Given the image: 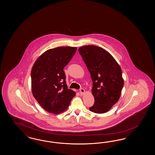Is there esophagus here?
I'll return each mask as SVG.
<instances>
[{
  "label": "esophagus",
  "mask_w": 155,
  "mask_h": 155,
  "mask_svg": "<svg viewBox=\"0 0 155 155\" xmlns=\"http://www.w3.org/2000/svg\"><path fill=\"white\" fill-rule=\"evenodd\" d=\"M80 94L81 95H84V93H85V90L84 89H83V88H81V89H80Z\"/></svg>",
  "instance_id": "1"
}]
</instances>
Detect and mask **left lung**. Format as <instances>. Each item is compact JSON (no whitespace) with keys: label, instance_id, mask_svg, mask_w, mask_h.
I'll use <instances>...</instances> for the list:
<instances>
[{"label":"left lung","instance_id":"obj_1","mask_svg":"<svg viewBox=\"0 0 155 155\" xmlns=\"http://www.w3.org/2000/svg\"><path fill=\"white\" fill-rule=\"evenodd\" d=\"M78 51L93 82L91 93L95 102L90 111L106 113L121 95L124 85L121 68L113 56L101 47L85 45L80 47Z\"/></svg>","mask_w":155,"mask_h":155}]
</instances>
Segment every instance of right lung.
<instances>
[{"label":"right lung","mask_w":155,"mask_h":155,"mask_svg":"<svg viewBox=\"0 0 155 155\" xmlns=\"http://www.w3.org/2000/svg\"><path fill=\"white\" fill-rule=\"evenodd\" d=\"M77 47H60L44 52L31 71L33 97L49 113L58 114L69 107L75 91L68 89L64 68L71 61Z\"/></svg>","instance_id":"1"}]
</instances>
